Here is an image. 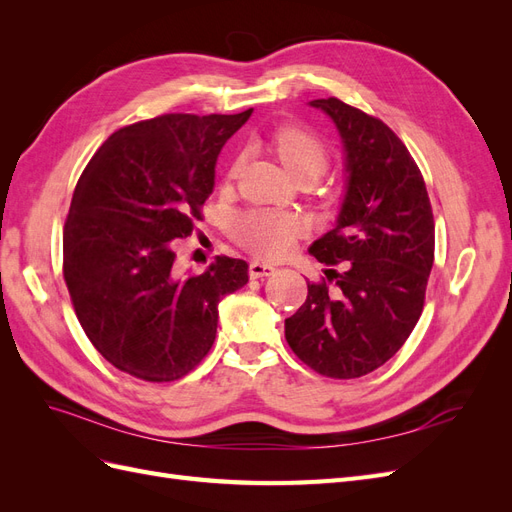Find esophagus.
Here are the masks:
<instances>
[{
	"instance_id": "34e87169",
	"label": "esophagus",
	"mask_w": 512,
	"mask_h": 512,
	"mask_svg": "<svg viewBox=\"0 0 512 512\" xmlns=\"http://www.w3.org/2000/svg\"><path fill=\"white\" fill-rule=\"evenodd\" d=\"M273 273H275V267L265 265V262H258V260L250 262V277H252V280H258V277H269Z\"/></svg>"
}]
</instances>
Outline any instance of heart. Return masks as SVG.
<instances>
[{"instance_id": "obj_1", "label": "heart", "mask_w": 512, "mask_h": 512, "mask_svg": "<svg viewBox=\"0 0 512 512\" xmlns=\"http://www.w3.org/2000/svg\"><path fill=\"white\" fill-rule=\"evenodd\" d=\"M271 149L284 164V168L294 179H318L329 166V149L320 138L303 126L277 128L271 134ZM243 158H237L230 164L226 179L235 181L241 175ZM230 235L245 250H250L262 258L284 256L294 239L301 235V222L294 215L269 211V209H247L230 220Z\"/></svg>"}]
</instances>
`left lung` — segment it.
Listing matches in <instances>:
<instances>
[{"mask_svg":"<svg viewBox=\"0 0 512 512\" xmlns=\"http://www.w3.org/2000/svg\"><path fill=\"white\" fill-rule=\"evenodd\" d=\"M309 104L335 121L348 168L337 226L309 252L344 271L307 282L286 342L316 374L352 380L389 361L421 318L436 222L421 168L382 119L337 98Z\"/></svg>","mask_w":512,"mask_h":512,"instance_id":"obj_1","label":"left lung"}]
</instances>
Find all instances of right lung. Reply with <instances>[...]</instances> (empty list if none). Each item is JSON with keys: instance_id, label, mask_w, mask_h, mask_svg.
Here are the masks:
<instances>
[{"instance_id": "obj_1", "label": "right lung", "mask_w": 512, "mask_h": 512, "mask_svg": "<svg viewBox=\"0 0 512 512\" xmlns=\"http://www.w3.org/2000/svg\"><path fill=\"white\" fill-rule=\"evenodd\" d=\"M166 113L119 128L94 153L64 224V280L85 335L123 374L175 382L205 359L218 303L247 284V262L218 256L181 273L173 239L192 235L215 160L250 119Z\"/></svg>"}]
</instances>
